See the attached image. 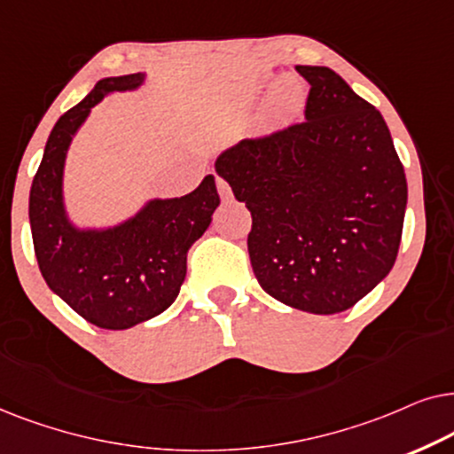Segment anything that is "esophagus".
I'll return each mask as SVG.
<instances>
[{"label": "esophagus", "instance_id": "esophagus-1", "mask_svg": "<svg viewBox=\"0 0 454 454\" xmlns=\"http://www.w3.org/2000/svg\"><path fill=\"white\" fill-rule=\"evenodd\" d=\"M215 186H217V192H220V197L223 199V201H228V199H232V189H231V184L226 183V180L217 176V178H215Z\"/></svg>", "mask_w": 454, "mask_h": 454}]
</instances>
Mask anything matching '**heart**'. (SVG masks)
I'll list each match as a JSON object with an SVG mask.
<instances>
[{
	"label": "heart",
	"mask_w": 454,
	"mask_h": 454,
	"mask_svg": "<svg viewBox=\"0 0 454 454\" xmlns=\"http://www.w3.org/2000/svg\"><path fill=\"white\" fill-rule=\"evenodd\" d=\"M299 99H301L299 87H297V84L290 82V81L280 82L276 87V90H274V106H276V110H280L284 114L293 112L294 107L299 106Z\"/></svg>",
	"instance_id": "1"
}]
</instances>
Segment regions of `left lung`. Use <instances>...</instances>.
Segmentation results:
<instances>
[{"mask_svg":"<svg viewBox=\"0 0 454 454\" xmlns=\"http://www.w3.org/2000/svg\"><path fill=\"white\" fill-rule=\"evenodd\" d=\"M303 122L245 138L215 170L251 211L257 282L294 309L332 316L382 282L401 245L407 178L382 114L325 66Z\"/></svg>","mask_w":454,"mask_h":454,"instance_id":"obj_1","label":"left lung"}]
</instances>
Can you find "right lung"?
Listing matches in <instances>:
<instances>
[{
    "mask_svg": "<svg viewBox=\"0 0 454 454\" xmlns=\"http://www.w3.org/2000/svg\"><path fill=\"white\" fill-rule=\"evenodd\" d=\"M141 82V72L104 78L59 116L30 186V231L47 286L78 316L106 330L147 322L176 301L186 276V253L207 231L220 205L209 174L189 195L149 201L116 228L78 231L66 217L62 178L72 137L107 93L137 89Z\"/></svg>",
    "mask_w": 454,
    "mask_h": 454,
    "instance_id": "1",
    "label": "right lung"
}]
</instances>
